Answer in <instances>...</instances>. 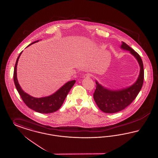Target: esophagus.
I'll return each mask as SVG.
<instances>
[{
    "instance_id": "esophagus-1",
    "label": "esophagus",
    "mask_w": 158,
    "mask_h": 158,
    "mask_svg": "<svg viewBox=\"0 0 158 158\" xmlns=\"http://www.w3.org/2000/svg\"><path fill=\"white\" fill-rule=\"evenodd\" d=\"M91 75H90V73H86V74H85L84 75H83V77L84 78H89V77H91Z\"/></svg>"
}]
</instances>
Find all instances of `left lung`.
Listing matches in <instances>:
<instances>
[{
    "label": "left lung",
    "instance_id": "left-lung-1",
    "mask_svg": "<svg viewBox=\"0 0 158 158\" xmlns=\"http://www.w3.org/2000/svg\"><path fill=\"white\" fill-rule=\"evenodd\" d=\"M120 47L121 49L129 51L137 60L140 66L139 75L132 85L118 90L107 89L96 81L97 87L94 94V99L99 108L104 113H117L126 108L134 101L143 86L144 69L140 56L124 42H122Z\"/></svg>",
    "mask_w": 158,
    "mask_h": 158
}]
</instances>
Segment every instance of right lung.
<instances>
[{
	"mask_svg": "<svg viewBox=\"0 0 158 158\" xmlns=\"http://www.w3.org/2000/svg\"><path fill=\"white\" fill-rule=\"evenodd\" d=\"M38 41L39 40L34 41L27 47H29L31 44L37 43ZM23 52H21L19 54L16 61L14 72V81L16 90H18L23 101L27 106L38 113L48 114L57 111L63 104L64 99L68 95V93L75 83V80L69 81L66 83L59 90H57L55 93L50 96L42 98H35L31 96L22 89L17 79L16 69L18 62Z\"/></svg>",
	"mask_w": 158,
	"mask_h": 158,
	"instance_id": "add662e5",
	"label": "right lung"
}]
</instances>
